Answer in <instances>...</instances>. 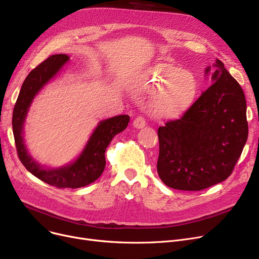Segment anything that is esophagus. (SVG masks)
I'll list each match as a JSON object with an SVG mask.
<instances>
[{
    "instance_id": "1",
    "label": "esophagus",
    "mask_w": 259,
    "mask_h": 259,
    "mask_svg": "<svg viewBox=\"0 0 259 259\" xmlns=\"http://www.w3.org/2000/svg\"><path fill=\"white\" fill-rule=\"evenodd\" d=\"M146 119L144 116L142 115H139L138 117H135L134 120H133V126L137 128V129H141V128H144L146 126Z\"/></svg>"
}]
</instances>
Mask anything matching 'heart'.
Listing matches in <instances>:
<instances>
[{
  "label": "heart",
  "mask_w": 259,
  "mask_h": 259,
  "mask_svg": "<svg viewBox=\"0 0 259 259\" xmlns=\"http://www.w3.org/2000/svg\"><path fill=\"white\" fill-rule=\"evenodd\" d=\"M143 86L151 91L162 87L153 101V109L164 116L184 111L198 91V81L192 72L169 63H157L149 68L143 77Z\"/></svg>",
  "instance_id": "heart-1"
}]
</instances>
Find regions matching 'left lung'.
I'll return each mask as SVG.
<instances>
[{"label": "left lung", "instance_id": "8db88e82", "mask_svg": "<svg viewBox=\"0 0 259 259\" xmlns=\"http://www.w3.org/2000/svg\"><path fill=\"white\" fill-rule=\"evenodd\" d=\"M213 66L212 85L182 117L157 130V173L172 189L199 191L224 182L248 140L243 90L222 61Z\"/></svg>", "mask_w": 259, "mask_h": 259}]
</instances>
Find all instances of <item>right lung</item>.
I'll use <instances>...</instances> for the list:
<instances>
[{"label":"right lung","mask_w":259,"mask_h":259,"mask_svg":"<svg viewBox=\"0 0 259 259\" xmlns=\"http://www.w3.org/2000/svg\"><path fill=\"white\" fill-rule=\"evenodd\" d=\"M69 60L67 54H54L29 72L22 85L12 113V130L17 152L24 167L44 183L64 188H80L97 181L105 166V151L115 135L124 131L130 119L129 115H117L102 120L92 133L84 151L72 164L59 169H44L28 154L23 140V125L29 106L36 93L56 75Z\"/></svg>","instance_id":"1"}]
</instances>
